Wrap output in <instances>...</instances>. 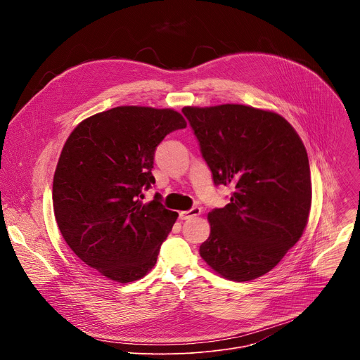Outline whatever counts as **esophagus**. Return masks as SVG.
Listing matches in <instances>:
<instances>
[{"mask_svg": "<svg viewBox=\"0 0 360 360\" xmlns=\"http://www.w3.org/2000/svg\"><path fill=\"white\" fill-rule=\"evenodd\" d=\"M200 212H202V210L198 208V207H195V208H192V210H189V211H181V212H179V218H181L182 221H186V219H189V218H193V217L200 215Z\"/></svg>", "mask_w": 360, "mask_h": 360, "instance_id": "1", "label": "esophagus"}]
</instances>
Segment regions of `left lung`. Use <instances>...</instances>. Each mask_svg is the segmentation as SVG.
I'll use <instances>...</instances> for the list:
<instances>
[{
	"mask_svg": "<svg viewBox=\"0 0 360 360\" xmlns=\"http://www.w3.org/2000/svg\"><path fill=\"white\" fill-rule=\"evenodd\" d=\"M203 160L231 202L208 214L200 258L218 275L246 282L272 271L300 239L311 212L309 160L279 114L240 104L185 107Z\"/></svg>",
	"mask_w": 360,
	"mask_h": 360,
	"instance_id": "8db88e82",
	"label": "left lung"
}]
</instances>
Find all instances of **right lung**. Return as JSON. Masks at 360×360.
<instances>
[{
    "label": "right lung",
    "instance_id": "right-lung-1",
    "mask_svg": "<svg viewBox=\"0 0 360 360\" xmlns=\"http://www.w3.org/2000/svg\"><path fill=\"white\" fill-rule=\"evenodd\" d=\"M186 127L171 110L117 107L77 125L57 164L53 205L67 245L88 266L114 282L143 278L178 214L161 195L143 203L155 184L153 155L172 131Z\"/></svg>",
    "mask_w": 360,
    "mask_h": 360
}]
</instances>
